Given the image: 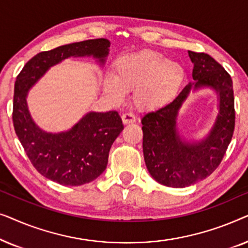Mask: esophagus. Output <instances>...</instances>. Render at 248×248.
I'll list each match as a JSON object with an SVG mask.
<instances>
[{
  "label": "esophagus",
  "instance_id": "esophagus-1",
  "mask_svg": "<svg viewBox=\"0 0 248 248\" xmlns=\"http://www.w3.org/2000/svg\"><path fill=\"white\" fill-rule=\"evenodd\" d=\"M122 121H123L124 124H132L137 121V117L131 113H124L122 115Z\"/></svg>",
  "mask_w": 248,
  "mask_h": 248
}]
</instances>
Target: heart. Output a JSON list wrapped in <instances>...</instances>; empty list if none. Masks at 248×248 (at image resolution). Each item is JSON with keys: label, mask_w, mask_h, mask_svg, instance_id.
<instances>
[{"label": "heart", "mask_w": 248, "mask_h": 248, "mask_svg": "<svg viewBox=\"0 0 248 248\" xmlns=\"http://www.w3.org/2000/svg\"><path fill=\"white\" fill-rule=\"evenodd\" d=\"M184 79L181 63L144 49L117 57L111 65V77L104 79V89L114 103L123 101L127 91L133 89L135 106L155 110L174 99Z\"/></svg>", "instance_id": "obj_1"}]
</instances>
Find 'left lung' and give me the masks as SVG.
I'll list each match as a JSON object with an SVG mask.
<instances>
[{
	"label": "left lung",
	"mask_w": 248,
	"mask_h": 248,
	"mask_svg": "<svg viewBox=\"0 0 248 248\" xmlns=\"http://www.w3.org/2000/svg\"><path fill=\"white\" fill-rule=\"evenodd\" d=\"M194 82L186 84L177 97L160 109L142 117L145 166L155 181L168 187L191 186L212 174L221 162L235 128L232 80L215 59L188 50ZM212 89L218 98V114L208 134L187 140L178 130L179 109L189 93Z\"/></svg>",
	"instance_id": "left-lung-1"
}]
</instances>
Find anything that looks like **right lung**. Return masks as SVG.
<instances>
[{
  "label": "right lung",
  "mask_w": 248,
  "mask_h": 248,
  "mask_svg": "<svg viewBox=\"0 0 248 248\" xmlns=\"http://www.w3.org/2000/svg\"><path fill=\"white\" fill-rule=\"evenodd\" d=\"M109 46V40L99 38L56 47L33 56L16 77L12 114L16 133L37 171L61 185L79 186L99 177L123 123L115 110L89 111L70 130L46 132L32 120L27 97L50 67L70 57H93L104 66Z\"/></svg>",
  "instance_id": "add662e5"
}]
</instances>
